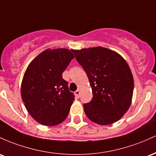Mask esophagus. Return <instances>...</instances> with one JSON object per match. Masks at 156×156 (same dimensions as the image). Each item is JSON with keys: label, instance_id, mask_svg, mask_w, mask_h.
Returning <instances> with one entry per match:
<instances>
[{"label": "esophagus", "instance_id": "34e87169", "mask_svg": "<svg viewBox=\"0 0 156 156\" xmlns=\"http://www.w3.org/2000/svg\"><path fill=\"white\" fill-rule=\"evenodd\" d=\"M74 94H75V96H76V97H80V90H76V91L74 92Z\"/></svg>", "mask_w": 156, "mask_h": 156}]
</instances>
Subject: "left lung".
I'll return each instance as SVG.
<instances>
[{"instance_id":"1","label":"left lung","mask_w":156,"mask_h":156,"mask_svg":"<svg viewBox=\"0 0 156 156\" xmlns=\"http://www.w3.org/2000/svg\"><path fill=\"white\" fill-rule=\"evenodd\" d=\"M72 52L92 88L91 101L83 105L87 118L100 125L119 120L129 109L133 93V77L126 61L116 52L99 46Z\"/></svg>"}]
</instances>
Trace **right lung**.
<instances>
[{
	"instance_id": "right-lung-1",
	"label": "right lung",
	"mask_w": 156,
	"mask_h": 156,
	"mask_svg": "<svg viewBox=\"0 0 156 156\" xmlns=\"http://www.w3.org/2000/svg\"><path fill=\"white\" fill-rule=\"evenodd\" d=\"M74 58L66 48L47 49L28 66L21 85V97L29 114L46 126L61 123L69 115L74 95L62 72Z\"/></svg>"
}]
</instances>
